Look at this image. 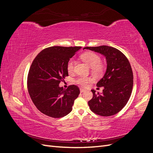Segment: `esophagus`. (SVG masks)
Masks as SVG:
<instances>
[{
  "label": "esophagus",
  "instance_id": "obj_1",
  "mask_svg": "<svg viewBox=\"0 0 153 153\" xmlns=\"http://www.w3.org/2000/svg\"><path fill=\"white\" fill-rule=\"evenodd\" d=\"M80 92H81V93H82V92H85V89H82V88H81V89H80Z\"/></svg>",
  "mask_w": 153,
  "mask_h": 153
}]
</instances>
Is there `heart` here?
<instances>
[{
	"mask_svg": "<svg viewBox=\"0 0 153 153\" xmlns=\"http://www.w3.org/2000/svg\"><path fill=\"white\" fill-rule=\"evenodd\" d=\"M82 59L85 62H86L88 65L91 68V70L96 75H99L103 71V66L101 62V57L98 54L94 52H88L83 53L81 55ZM74 62L73 59H70L67 63V71L69 73H72L74 70ZM92 81V78L91 77L85 76H80L77 78L75 82L76 84L80 85L81 86L85 87Z\"/></svg>",
	"mask_w": 153,
	"mask_h": 153,
	"instance_id": "obj_1",
	"label": "heart"
}]
</instances>
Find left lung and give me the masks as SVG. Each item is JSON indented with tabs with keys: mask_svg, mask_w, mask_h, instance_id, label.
<instances>
[{
	"mask_svg": "<svg viewBox=\"0 0 153 153\" xmlns=\"http://www.w3.org/2000/svg\"><path fill=\"white\" fill-rule=\"evenodd\" d=\"M84 49L103 55L107 63L103 77L96 84L104 87L103 92L91 90L93 96L88 102L90 109L103 117L117 114L126 105L132 92L133 75L130 63L121 51L112 47L103 45Z\"/></svg>",
	"mask_w": 153,
	"mask_h": 153,
	"instance_id": "8db88e82",
	"label": "left lung"
}]
</instances>
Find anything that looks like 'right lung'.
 <instances>
[{
    "label": "right lung",
    "instance_id": "add662e5",
    "mask_svg": "<svg viewBox=\"0 0 153 153\" xmlns=\"http://www.w3.org/2000/svg\"><path fill=\"white\" fill-rule=\"evenodd\" d=\"M81 48L51 47L34 59L27 76V87L32 102L41 113L61 118L71 112L80 94L79 88L71 85L65 89L59 85L68 76V62Z\"/></svg>",
    "mask_w": 153,
    "mask_h": 153
}]
</instances>
